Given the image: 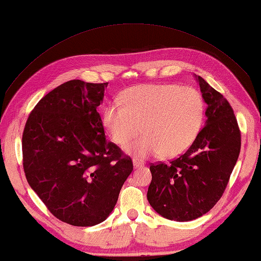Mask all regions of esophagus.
<instances>
[{"mask_svg":"<svg viewBox=\"0 0 261 261\" xmlns=\"http://www.w3.org/2000/svg\"><path fill=\"white\" fill-rule=\"evenodd\" d=\"M134 167L135 168H141V167H144V162H141L140 160H137V159H134Z\"/></svg>","mask_w":261,"mask_h":261,"instance_id":"obj_1","label":"esophagus"}]
</instances>
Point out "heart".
I'll return each mask as SVG.
<instances>
[{
    "instance_id": "b5f03b06",
    "label": "heart",
    "mask_w": 261,
    "mask_h": 261,
    "mask_svg": "<svg viewBox=\"0 0 261 261\" xmlns=\"http://www.w3.org/2000/svg\"><path fill=\"white\" fill-rule=\"evenodd\" d=\"M121 102L106 106L102 121L115 143L139 159L156 154L179 155L199 135L204 120V100L196 88L176 84H145L125 90Z\"/></svg>"
}]
</instances>
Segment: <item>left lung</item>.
Here are the masks:
<instances>
[{
  "label": "left lung",
  "mask_w": 261,
  "mask_h": 261,
  "mask_svg": "<svg viewBox=\"0 0 261 261\" xmlns=\"http://www.w3.org/2000/svg\"><path fill=\"white\" fill-rule=\"evenodd\" d=\"M196 79L207 105L205 126L179 158L149 167V205L177 222L198 219L213 208L241 151V132L231 106L204 78Z\"/></svg>",
  "instance_id": "8db88e82"
}]
</instances>
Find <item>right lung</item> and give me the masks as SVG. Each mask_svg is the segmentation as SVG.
<instances>
[{"instance_id": "add662e5", "label": "right lung", "mask_w": 261, "mask_h": 261, "mask_svg": "<svg viewBox=\"0 0 261 261\" xmlns=\"http://www.w3.org/2000/svg\"><path fill=\"white\" fill-rule=\"evenodd\" d=\"M107 85L73 79L57 86L31 112L23 132L30 187L71 226L103 222L134 169L131 159L106 140L98 107Z\"/></svg>"}]
</instances>
